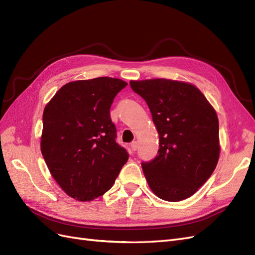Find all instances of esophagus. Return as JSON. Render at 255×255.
<instances>
[{
    "instance_id": "esophagus-1",
    "label": "esophagus",
    "mask_w": 255,
    "mask_h": 255,
    "mask_svg": "<svg viewBox=\"0 0 255 255\" xmlns=\"http://www.w3.org/2000/svg\"><path fill=\"white\" fill-rule=\"evenodd\" d=\"M138 148V142L137 141H133L132 143H130V149H132L134 152L137 150Z\"/></svg>"
}]
</instances>
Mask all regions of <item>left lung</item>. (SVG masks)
Instances as JSON below:
<instances>
[{
  "instance_id": "8db88e82",
  "label": "left lung",
  "mask_w": 255,
  "mask_h": 255,
  "mask_svg": "<svg viewBox=\"0 0 255 255\" xmlns=\"http://www.w3.org/2000/svg\"><path fill=\"white\" fill-rule=\"evenodd\" d=\"M148 104L159 135L156 157L142 163L149 187L169 202L191 197L217 166L219 122L195 85L167 79L130 81Z\"/></svg>"
}]
</instances>
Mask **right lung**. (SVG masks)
Listing matches in <instances>:
<instances>
[{
  "label": "right lung",
  "instance_id": "obj_1",
  "mask_svg": "<svg viewBox=\"0 0 255 255\" xmlns=\"http://www.w3.org/2000/svg\"><path fill=\"white\" fill-rule=\"evenodd\" d=\"M127 85L104 76L73 81L44 107L41 153L54 180L78 201H91L110 190L128 159L116 141L110 114Z\"/></svg>",
  "mask_w": 255,
  "mask_h": 255
}]
</instances>
